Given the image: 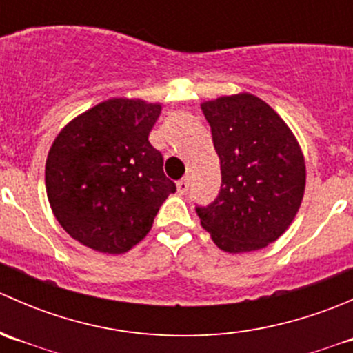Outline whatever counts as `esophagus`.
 Segmentation results:
<instances>
[{
  "mask_svg": "<svg viewBox=\"0 0 353 353\" xmlns=\"http://www.w3.org/2000/svg\"><path fill=\"white\" fill-rule=\"evenodd\" d=\"M188 190H190V179H188V177H184V179L177 181V193L184 194Z\"/></svg>",
  "mask_w": 353,
  "mask_h": 353,
  "instance_id": "esophagus-1",
  "label": "esophagus"
}]
</instances>
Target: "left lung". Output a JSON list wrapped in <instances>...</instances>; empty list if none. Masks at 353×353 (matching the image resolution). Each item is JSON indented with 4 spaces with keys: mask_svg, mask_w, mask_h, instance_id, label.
<instances>
[{
    "mask_svg": "<svg viewBox=\"0 0 353 353\" xmlns=\"http://www.w3.org/2000/svg\"><path fill=\"white\" fill-rule=\"evenodd\" d=\"M220 159L222 184L196 206L203 229L225 252H249L279 239L299 212L305 163L282 117L251 94L201 104Z\"/></svg>",
    "mask_w": 353,
    "mask_h": 353,
    "instance_id": "obj_1",
    "label": "left lung"
}]
</instances>
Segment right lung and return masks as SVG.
Wrapping results in <instances>:
<instances>
[{
	"label": "right lung",
	"mask_w": 353,
	"mask_h": 353,
	"mask_svg": "<svg viewBox=\"0 0 353 353\" xmlns=\"http://www.w3.org/2000/svg\"><path fill=\"white\" fill-rule=\"evenodd\" d=\"M160 104L110 99L74 117L46 162V191L63 229L87 248L121 254L152 229L176 193L148 141Z\"/></svg>",
	"instance_id": "1"
}]
</instances>
